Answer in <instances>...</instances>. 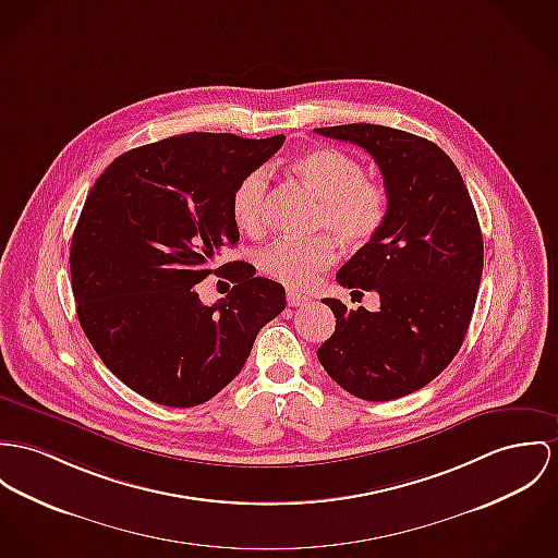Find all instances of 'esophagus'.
Instances as JSON below:
<instances>
[{
    "mask_svg": "<svg viewBox=\"0 0 558 558\" xmlns=\"http://www.w3.org/2000/svg\"><path fill=\"white\" fill-rule=\"evenodd\" d=\"M310 298L307 295H303V293H298V291H289L287 293V303L291 305V307H298V305H303V303H307Z\"/></svg>",
    "mask_w": 558,
    "mask_h": 558,
    "instance_id": "34e87169",
    "label": "esophagus"
}]
</instances>
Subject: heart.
I'll return each instance as SVG.
<instances>
[{
	"instance_id": "heart-1",
	"label": "heart",
	"mask_w": 558,
	"mask_h": 558,
	"mask_svg": "<svg viewBox=\"0 0 558 558\" xmlns=\"http://www.w3.org/2000/svg\"><path fill=\"white\" fill-rule=\"evenodd\" d=\"M293 172L320 199L314 216V229H327L345 246L361 248L369 244L388 216L385 184L367 175L363 166L348 153L331 146H316L291 161ZM267 189L265 170L246 173L233 195L231 216L240 231L260 235L267 227ZM338 257L336 238L318 233L307 240H278L260 253V269L291 287L305 289L318 274L331 267Z\"/></svg>"
}]
</instances>
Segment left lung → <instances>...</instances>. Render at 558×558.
Returning <instances> with one entry per match:
<instances>
[{"label": "left lung", "instance_id": "1", "mask_svg": "<svg viewBox=\"0 0 558 558\" xmlns=\"http://www.w3.org/2000/svg\"><path fill=\"white\" fill-rule=\"evenodd\" d=\"M316 133L365 148L388 191L385 227L336 276L345 289L376 291L380 310L323 300L336 331L316 354L350 395L399 399L437 378L465 340L484 263L472 197L452 159L425 137L369 123Z\"/></svg>", "mask_w": 558, "mask_h": 558}]
</instances>
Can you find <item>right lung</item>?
I'll return each instance as SVG.
<instances>
[{
    "label": "right lung",
    "instance_id": "add662e5",
    "mask_svg": "<svg viewBox=\"0 0 558 558\" xmlns=\"http://www.w3.org/2000/svg\"><path fill=\"white\" fill-rule=\"evenodd\" d=\"M282 142L173 135L117 157L88 191L70 248L78 320L104 365L142 397L170 408L213 399L284 310V287L251 263L216 267L240 240L238 182ZM213 270L234 289L206 306L196 284Z\"/></svg>",
    "mask_w": 558,
    "mask_h": 558
}]
</instances>
